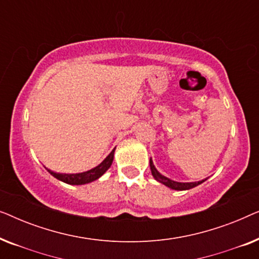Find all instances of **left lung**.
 <instances>
[{
  "mask_svg": "<svg viewBox=\"0 0 259 259\" xmlns=\"http://www.w3.org/2000/svg\"><path fill=\"white\" fill-rule=\"evenodd\" d=\"M150 167H151V172H152V176H153V178L157 180V182L161 183L162 185L169 187V189L172 190H177V191H185V190H190V189H193V187H196L198 185H200L201 183H204L206 179H203L200 180V182H193V183H179V182H175V180L167 178V177L162 176L160 172L158 171L157 168H155V166L153 164V160H152V158L150 159Z\"/></svg>",
  "mask_w": 259,
  "mask_h": 259,
  "instance_id": "1",
  "label": "left lung"
}]
</instances>
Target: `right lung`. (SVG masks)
<instances>
[{"mask_svg": "<svg viewBox=\"0 0 259 259\" xmlns=\"http://www.w3.org/2000/svg\"><path fill=\"white\" fill-rule=\"evenodd\" d=\"M114 152L115 148H113L111 153H109L107 157H106L104 160H102L100 164L95 167L88 169L86 172L81 173H58L52 171V169L47 168V171L51 173V175L54 177V178L59 179L60 182H63L66 184H69V185H84V184L92 183L94 180L100 178L101 176L105 175V172L111 167L113 158H114Z\"/></svg>", "mask_w": 259, "mask_h": 259, "instance_id": "obj_1", "label": "right lung"}]
</instances>
